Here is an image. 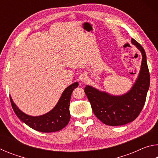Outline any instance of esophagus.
<instances>
[{
	"mask_svg": "<svg viewBox=\"0 0 158 158\" xmlns=\"http://www.w3.org/2000/svg\"><path fill=\"white\" fill-rule=\"evenodd\" d=\"M80 80H81V81L82 82H86L88 81L87 75H85L84 74H81V76H80Z\"/></svg>",
	"mask_w": 158,
	"mask_h": 158,
	"instance_id": "34e87169",
	"label": "esophagus"
}]
</instances>
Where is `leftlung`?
<instances>
[{
  "label": "left lung",
  "mask_w": 158,
  "mask_h": 158,
  "mask_svg": "<svg viewBox=\"0 0 158 158\" xmlns=\"http://www.w3.org/2000/svg\"><path fill=\"white\" fill-rule=\"evenodd\" d=\"M132 44L140 51L142 60L137 80L129 91L121 95H113L91 85H85L84 91L95 116L110 126L123 125L137 118L146 102L150 85V74L146 55L140 44L132 38Z\"/></svg>",
  "instance_id": "obj_1"
}]
</instances>
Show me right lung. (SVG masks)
I'll list each match as a JSON object with an SVG mask.
<instances>
[{"label": "right lung", "mask_w": 158, "mask_h": 158, "mask_svg": "<svg viewBox=\"0 0 158 158\" xmlns=\"http://www.w3.org/2000/svg\"><path fill=\"white\" fill-rule=\"evenodd\" d=\"M79 85L78 82L69 85L64 90L56 106L47 114L32 116L21 111L10 97L13 110L21 121L35 130L41 132H53L62 130L68 124L70 119L69 102L72 93Z\"/></svg>", "instance_id": "1"}]
</instances>
